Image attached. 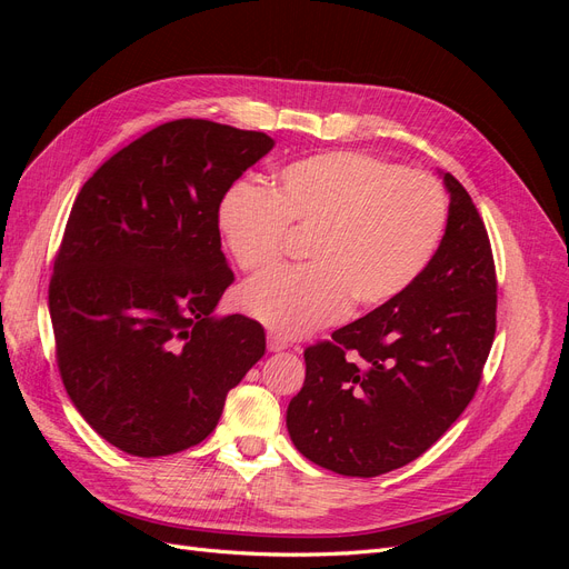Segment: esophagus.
Listing matches in <instances>:
<instances>
[{
	"label": "esophagus",
	"instance_id": "obj_1",
	"mask_svg": "<svg viewBox=\"0 0 569 569\" xmlns=\"http://www.w3.org/2000/svg\"><path fill=\"white\" fill-rule=\"evenodd\" d=\"M284 349H289V341L278 332H270L268 335V351L274 353V351H284Z\"/></svg>",
	"mask_w": 569,
	"mask_h": 569
}]
</instances>
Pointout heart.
<instances>
[{
  "instance_id": "1",
  "label": "heart",
  "mask_w": 569,
  "mask_h": 569,
  "mask_svg": "<svg viewBox=\"0 0 569 569\" xmlns=\"http://www.w3.org/2000/svg\"><path fill=\"white\" fill-rule=\"evenodd\" d=\"M449 220L441 184L363 151H322L280 168L268 189L234 184L218 226L237 266L282 263L287 232L308 234V266L251 282L242 306L284 335H303L349 311L401 297L432 263Z\"/></svg>"
}]
</instances>
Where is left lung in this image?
<instances>
[{
	"label": "left lung",
	"mask_w": 569,
	"mask_h": 569,
	"mask_svg": "<svg viewBox=\"0 0 569 569\" xmlns=\"http://www.w3.org/2000/svg\"><path fill=\"white\" fill-rule=\"evenodd\" d=\"M449 222L401 297L303 351L289 401L297 449L325 470L377 477L420 458L475 399L496 335V266L477 206L443 173Z\"/></svg>",
	"instance_id": "8db88e82"
}]
</instances>
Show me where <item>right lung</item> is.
<instances>
[{
  "label": "right lung",
  "instance_id": "right-lung-1",
  "mask_svg": "<svg viewBox=\"0 0 569 569\" xmlns=\"http://www.w3.org/2000/svg\"><path fill=\"white\" fill-rule=\"evenodd\" d=\"M203 118L137 137L82 184L49 280L57 366L80 416L116 449L170 456L209 437L266 353L247 316L213 318L234 274L218 209L272 149Z\"/></svg>",
  "mask_w": 569,
  "mask_h": 569
}]
</instances>
